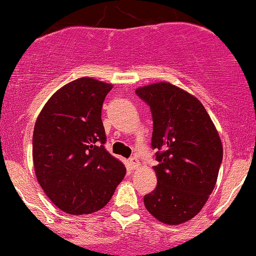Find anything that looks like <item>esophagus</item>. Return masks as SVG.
<instances>
[{"instance_id":"34e87169","label":"esophagus","mask_w":256,"mask_h":256,"mask_svg":"<svg viewBox=\"0 0 256 256\" xmlns=\"http://www.w3.org/2000/svg\"><path fill=\"white\" fill-rule=\"evenodd\" d=\"M128 163H130V166H131V168L132 169H136V168H138V166H140V162H138V160H137L136 157H131V158H128Z\"/></svg>"}]
</instances>
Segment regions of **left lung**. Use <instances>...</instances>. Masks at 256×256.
Returning a JSON list of instances; mask_svg holds the SVG:
<instances>
[{
  "instance_id": "8db88e82",
  "label": "left lung",
  "mask_w": 256,
  "mask_h": 256,
  "mask_svg": "<svg viewBox=\"0 0 256 256\" xmlns=\"http://www.w3.org/2000/svg\"><path fill=\"white\" fill-rule=\"evenodd\" d=\"M153 120L150 146L157 186L144 198L152 216L180 224L198 214L211 195L223 158L220 138L205 106L166 82L137 88Z\"/></svg>"
}]
</instances>
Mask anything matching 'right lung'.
Listing matches in <instances>:
<instances>
[{
    "label": "right lung",
    "instance_id": "right-lung-1",
    "mask_svg": "<svg viewBox=\"0 0 256 256\" xmlns=\"http://www.w3.org/2000/svg\"><path fill=\"white\" fill-rule=\"evenodd\" d=\"M112 86L83 77L54 94L33 134L34 169L51 202L70 214L103 208L126 174L106 150L102 108Z\"/></svg>",
    "mask_w": 256,
    "mask_h": 256
}]
</instances>
